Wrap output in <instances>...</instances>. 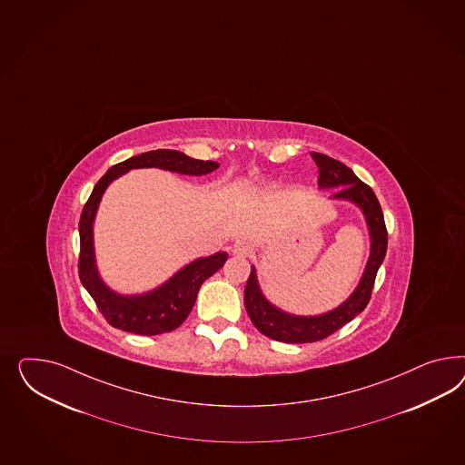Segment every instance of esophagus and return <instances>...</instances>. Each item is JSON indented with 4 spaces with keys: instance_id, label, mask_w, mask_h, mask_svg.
I'll list each match as a JSON object with an SVG mask.
<instances>
[{
    "instance_id": "esophagus-1",
    "label": "esophagus",
    "mask_w": 465,
    "mask_h": 465,
    "mask_svg": "<svg viewBox=\"0 0 465 465\" xmlns=\"http://www.w3.org/2000/svg\"><path fill=\"white\" fill-rule=\"evenodd\" d=\"M231 252H232L234 256H248V254L252 252V248H250V244H248L244 239H238V241L232 244Z\"/></svg>"
}]
</instances>
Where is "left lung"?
<instances>
[{
    "label": "left lung",
    "instance_id": "obj_1",
    "mask_svg": "<svg viewBox=\"0 0 465 465\" xmlns=\"http://www.w3.org/2000/svg\"><path fill=\"white\" fill-rule=\"evenodd\" d=\"M312 160L316 161L319 168V188H338L331 199L351 202L363 213L371 236V252L355 291L338 307L316 316H299L272 304L260 287L256 268L252 265V273L244 289V305L248 316L258 331L283 343H312L324 340L359 316L371 301L373 282L387 252L384 213L371 186L365 185L353 170L343 163L332 160L326 154L312 153Z\"/></svg>",
    "mask_w": 465,
    "mask_h": 465
}]
</instances>
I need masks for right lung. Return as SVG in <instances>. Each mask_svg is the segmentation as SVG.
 <instances>
[{"label":"right lung","instance_id":"right-lung-1","mask_svg":"<svg viewBox=\"0 0 465 465\" xmlns=\"http://www.w3.org/2000/svg\"><path fill=\"white\" fill-rule=\"evenodd\" d=\"M137 168H160L164 172L202 176L215 172L219 168V163L193 160L174 149H156L137 154L112 166L98 180L81 213L80 280L83 287L94 297L100 312L114 328L153 336L176 330L188 318L197 301L202 283L224 266L227 252H213L211 256L190 262L188 265L180 268L173 277L149 292L125 295L112 291L100 277L96 266L94 217L108 185L122 174Z\"/></svg>","mask_w":465,"mask_h":465}]
</instances>
